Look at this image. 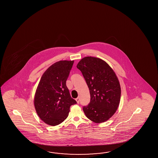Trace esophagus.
I'll return each instance as SVG.
<instances>
[{"label": "esophagus", "mask_w": 158, "mask_h": 158, "mask_svg": "<svg viewBox=\"0 0 158 158\" xmlns=\"http://www.w3.org/2000/svg\"><path fill=\"white\" fill-rule=\"evenodd\" d=\"M76 101L77 103H79V102H80V98H77L76 99Z\"/></svg>", "instance_id": "esophagus-1"}]
</instances>
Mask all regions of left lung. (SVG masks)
Segmentation results:
<instances>
[{"instance_id":"obj_1","label":"left lung","mask_w":158,"mask_h":158,"mask_svg":"<svg viewBox=\"0 0 158 158\" xmlns=\"http://www.w3.org/2000/svg\"><path fill=\"white\" fill-rule=\"evenodd\" d=\"M77 68L90 91V102L83 107L86 116L95 123L107 121L118 110L120 101L121 87L116 74L105 61L98 57H84Z\"/></svg>"}]
</instances>
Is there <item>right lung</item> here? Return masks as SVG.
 Listing matches in <instances>:
<instances>
[{"instance_id": "right-lung-1", "label": "right lung", "mask_w": 158, "mask_h": 158, "mask_svg": "<svg viewBox=\"0 0 158 158\" xmlns=\"http://www.w3.org/2000/svg\"><path fill=\"white\" fill-rule=\"evenodd\" d=\"M74 60H60L48 68L42 76L34 98L38 116L46 124L55 126L67 118L70 107L76 104L66 86Z\"/></svg>"}]
</instances>
